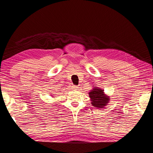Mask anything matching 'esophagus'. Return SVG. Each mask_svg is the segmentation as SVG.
Instances as JSON below:
<instances>
[{
    "label": "esophagus",
    "instance_id": "obj_1",
    "mask_svg": "<svg viewBox=\"0 0 153 153\" xmlns=\"http://www.w3.org/2000/svg\"><path fill=\"white\" fill-rule=\"evenodd\" d=\"M72 89L73 90H77L78 89V87L77 85H73L72 86Z\"/></svg>",
    "mask_w": 153,
    "mask_h": 153
}]
</instances>
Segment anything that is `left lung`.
Instances as JSON below:
<instances>
[{"label":"left lung","mask_w":153,"mask_h":153,"mask_svg":"<svg viewBox=\"0 0 153 153\" xmlns=\"http://www.w3.org/2000/svg\"><path fill=\"white\" fill-rule=\"evenodd\" d=\"M104 91L98 87H95L89 92L91 104L97 108H103L109 101L108 96L104 94Z\"/></svg>","instance_id":"obj_1"}]
</instances>
